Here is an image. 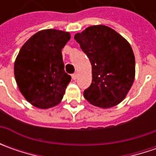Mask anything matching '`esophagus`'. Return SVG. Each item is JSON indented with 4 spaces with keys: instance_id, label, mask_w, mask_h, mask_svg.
Here are the masks:
<instances>
[{
    "instance_id": "1",
    "label": "esophagus",
    "mask_w": 156,
    "mask_h": 156,
    "mask_svg": "<svg viewBox=\"0 0 156 156\" xmlns=\"http://www.w3.org/2000/svg\"><path fill=\"white\" fill-rule=\"evenodd\" d=\"M77 78H78V74H77V73H75V74L72 75V79H73V80H75V81Z\"/></svg>"
}]
</instances>
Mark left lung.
Returning a JSON list of instances; mask_svg holds the SVG:
<instances>
[{"mask_svg": "<svg viewBox=\"0 0 156 156\" xmlns=\"http://www.w3.org/2000/svg\"><path fill=\"white\" fill-rule=\"evenodd\" d=\"M92 65V83L83 95L96 107L119 104L135 80V61L129 42L111 27L96 25L75 35Z\"/></svg>", "mask_w": 156, "mask_h": 156, "instance_id": "left-lung-1", "label": "left lung"}]
</instances>
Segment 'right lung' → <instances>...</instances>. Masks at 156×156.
Returning <instances> with one entry per match:
<instances>
[{
	"mask_svg": "<svg viewBox=\"0 0 156 156\" xmlns=\"http://www.w3.org/2000/svg\"><path fill=\"white\" fill-rule=\"evenodd\" d=\"M70 34L45 29L21 47L15 62V81L22 95L39 108L60 103L71 76L64 70L62 49Z\"/></svg>",
	"mask_w": 156,
	"mask_h": 156,
	"instance_id": "right-lung-1",
	"label": "right lung"
}]
</instances>
